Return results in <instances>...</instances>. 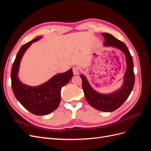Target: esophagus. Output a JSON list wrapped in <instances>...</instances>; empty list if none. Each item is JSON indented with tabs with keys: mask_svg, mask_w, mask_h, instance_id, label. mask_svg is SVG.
Instances as JSON below:
<instances>
[{
	"mask_svg": "<svg viewBox=\"0 0 151 151\" xmlns=\"http://www.w3.org/2000/svg\"><path fill=\"white\" fill-rule=\"evenodd\" d=\"M72 70H73V73H74V74H75V75L78 74L79 73V68H77V67H73V68H72Z\"/></svg>",
	"mask_w": 151,
	"mask_h": 151,
	"instance_id": "34e87169",
	"label": "esophagus"
}]
</instances>
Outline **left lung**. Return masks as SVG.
I'll list each match as a JSON object with an SVG mask.
<instances>
[{
	"label": "left lung",
	"instance_id": "1",
	"mask_svg": "<svg viewBox=\"0 0 151 151\" xmlns=\"http://www.w3.org/2000/svg\"><path fill=\"white\" fill-rule=\"evenodd\" d=\"M101 35L104 37V45L116 47L125 53L127 68L124 75V84L120 89L115 93L109 94H101L92 89L83 74L81 75V78L86 99L91 106L99 111L111 112L122 106L129 98L134 88L135 83L134 63L129 50L124 43L109 33H103Z\"/></svg>",
	"mask_w": 151,
	"mask_h": 151
}]
</instances>
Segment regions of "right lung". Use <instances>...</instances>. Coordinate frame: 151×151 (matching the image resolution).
Segmentation results:
<instances>
[{"mask_svg": "<svg viewBox=\"0 0 151 151\" xmlns=\"http://www.w3.org/2000/svg\"><path fill=\"white\" fill-rule=\"evenodd\" d=\"M38 36L22 45L17 52L11 69V86L15 97L26 109L36 115H46L58 108L61 99V89L71 79L70 68L66 72L53 76L45 84L30 87L21 83L17 77L20 61L24 53L31 43L40 38Z\"/></svg>", "mask_w": 151, "mask_h": 151, "instance_id": "1", "label": "right lung"}]
</instances>
